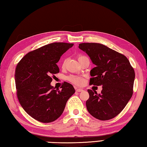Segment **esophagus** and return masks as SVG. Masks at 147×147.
I'll list each match as a JSON object with an SVG mask.
<instances>
[{
  "instance_id": "obj_1",
  "label": "esophagus",
  "mask_w": 147,
  "mask_h": 147,
  "mask_svg": "<svg viewBox=\"0 0 147 147\" xmlns=\"http://www.w3.org/2000/svg\"><path fill=\"white\" fill-rule=\"evenodd\" d=\"M84 91V89H82L76 88V91H77V92H82V91Z\"/></svg>"
}]
</instances>
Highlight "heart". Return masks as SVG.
Here are the masks:
<instances>
[{
    "instance_id": "1",
    "label": "heart",
    "mask_w": 147,
    "mask_h": 147,
    "mask_svg": "<svg viewBox=\"0 0 147 147\" xmlns=\"http://www.w3.org/2000/svg\"><path fill=\"white\" fill-rule=\"evenodd\" d=\"M84 57H85V56H82V55H79L78 56V60L79 61L80 59H81L82 58H84ZM66 61H67V59H65V60L63 61V65H62L63 67L65 65V64ZM67 79H68L69 81L71 82L76 84V85H78V86H80L83 83V79L81 76H80L71 75V76H69L67 77Z\"/></svg>"
}]
</instances>
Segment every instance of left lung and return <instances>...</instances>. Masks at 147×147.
Wrapping results in <instances>:
<instances>
[{
	"mask_svg": "<svg viewBox=\"0 0 147 147\" xmlns=\"http://www.w3.org/2000/svg\"><path fill=\"white\" fill-rule=\"evenodd\" d=\"M95 67L90 71V84L102 86L100 94L88 89L87 109L94 118L109 120L120 113L133 94L135 72L123 54L96 43L79 44Z\"/></svg>",
	"mask_w": 147,
	"mask_h": 147,
	"instance_id": "1",
	"label": "left lung"
}]
</instances>
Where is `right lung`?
<instances>
[{"label":"right lung","mask_w":147,"mask_h":147,"mask_svg":"<svg viewBox=\"0 0 147 147\" xmlns=\"http://www.w3.org/2000/svg\"><path fill=\"white\" fill-rule=\"evenodd\" d=\"M73 45L48 44L30 52L17 64L15 73L17 98L24 110L37 121L48 123L58 119L75 93L73 86L66 82L61 90L51 84L52 76L59 72L56 63Z\"/></svg>","instance_id":"obj_1"}]
</instances>
